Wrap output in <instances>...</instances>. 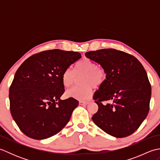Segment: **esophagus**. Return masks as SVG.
Returning a JSON list of instances; mask_svg holds the SVG:
<instances>
[{"mask_svg": "<svg viewBox=\"0 0 160 160\" xmlns=\"http://www.w3.org/2000/svg\"><path fill=\"white\" fill-rule=\"evenodd\" d=\"M89 101H80V104L81 105H87L89 104Z\"/></svg>", "mask_w": 160, "mask_h": 160, "instance_id": "esophagus-1", "label": "esophagus"}]
</instances>
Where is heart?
<instances>
[{
	"instance_id": "obj_1",
	"label": "heart",
	"mask_w": 160,
	"mask_h": 160,
	"mask_svg": "<svg viewBox=\"0 0 160 160\" xmlns=\"http://www.w3.org/2000/svg\"><path fill=\"white\" fill-rule=\"evenodd\" d=\"M76 76H84L82 79V87H73L66 91L67 96L83 100L89 99L92 96L93 87H98L102 84L107 78L106 71L102 67L97 65L93 60L83 58L78 62L74 71L67 68L62 75V82L64 87L72 85Z\"/></svg>"
}]
</instances>
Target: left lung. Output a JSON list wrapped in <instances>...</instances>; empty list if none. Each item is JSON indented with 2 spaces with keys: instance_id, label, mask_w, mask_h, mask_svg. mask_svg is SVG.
Returning <instances> with one entry per match:
<instances>
[{
  "instance_id": "8db88e82",
  "label": "left lung",
  "mask_w": 160,
  "mask_h": 160,
  "mask_svg": "<svg viewBox=\"0 0 160 160\" xmlns=\"http://www.w3.org/2000/svg\"><path fill=\"white\" fill-rule=\"evenodd\" d=\"M85 56L107 73L106 80L93 96L98 105L93 122L115 138L133 133L149 111L151 87L144 67L133 56L115 49L92 51ZM108 100L112 103L102 104Z\"/></svg>"
}]
</instances>
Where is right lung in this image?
I'll return each mask as SVG.
<instances>
[{"label": "right lung", "mask_w": 160, "mask_h": 160, "mask_svg": "<svg viewBox=\"0 0 160 160\" xmlns=\"http://www.w3.org/2000/svg\"><path fill=\"white\" fill-rule=\"evenodd\" d=\"M80 58L78 52L44 51L28 58L16 71L9 91L10 112L27 136L44 140L69 122L78 101L60 100L64 92L62 75Z\"/></svg>", "instance_id": "obj_1"}]
</instances>
